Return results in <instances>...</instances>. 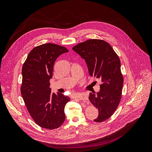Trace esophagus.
I'll list each match as a JSON object with an SVG mask.
<instances>
[{"mask_svg":"<svg viewBox=\"0 0 152 152\" xmlns=\"http://www.w3.org/2000/svg\"><path fill=\"white\" fill-rule=\"evenodd\" d=\"M77 97L81 100H88V96L86 93H81L77 95Z\"/></svg>","mask_w":152,"mask_h":152,"instance_id":"esophagus-1","label":"esophagus"}]
</instances>
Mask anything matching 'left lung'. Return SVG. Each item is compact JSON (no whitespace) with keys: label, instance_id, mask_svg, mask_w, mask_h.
I'll return each mask as SVG.
<instances>
[{"label":"left lung","instance_id":"obj_1","mask_svg":"<svg viewBox=\"0 0 152 152\" xmlns=\"http://www.w3.org/2000/svg\"><path fill=\"white\" fill-rule=\"evenodd\" d=\"M72 50L85 60L90 76L102 81L99 91L89 93V99L98 109L94 121H104L113 114L121 98L123 77L119 57L108 42L99 39H89Z\"/></svg>","mask_w":152,"mask_h":152}]
</instances>
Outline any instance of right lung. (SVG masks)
<instances>
[{"label":"right lung","instance_id":"1","mask_svg":"<svg viewBox=\"0 0 152 152\" xmlns=\"http://www.w3.org/2000/svg\"><path fill=\"white\" fill-rule=\"evenodd\" d=\"M67 52L63 46L44 44L32 49L22 66V96L32 119L44 128H58L65 120L64 107L70 98L51 93L49 80L56 59Z\"/></svg>","mask_w":152,"mask_h":152}]
</instances>
